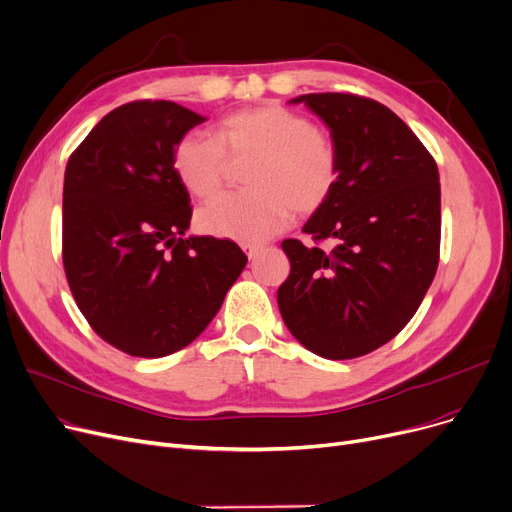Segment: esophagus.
Instances as JSON below:
<instances>
[{
    "mask_svg": "<svg viewBox=\"0 0 512 512\" xmlns=\"http://www.w3.org/2000/svg\"><path fill=\"white\" fill-rule=\"evenodd\" d=\"M261 249H263L261 245H242V251L247 253V257H249V259H255V257L259 255V251H261Z\"/></svg>",
    "mask_w": 512,
    "mask_h": 512,
    "instance_id": "1",
    "label": "esophagus"
}]
</instances>
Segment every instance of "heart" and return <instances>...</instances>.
<instances>
[{
	"label": "heart",
	"instance_id": "obj_1",
	"mask_svg": "<svg viewBox=\"0 0 512 512\" xmlns=\"http://www.w3.org/2000/svg\"><path fill=\"white\" fill-rule=\"evenodd\" d=\"M174 172L199 199L218 195L230 164H253L245 174L249 193L224 195L197 213L201 232L242 245L278 234L292 211L313 213L324 205L340 176L334 141L299 112L284 105H259L226 116L215 139L186 134L174 149Z\"/></svg>",
	"mask_w": 512,
	"mask_h": 512
}]
</instances>
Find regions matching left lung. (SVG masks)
<instances>
[{
	"label": "left lung",
	"mask_w": 512,
	"mask_h": 512,
	"mask_svg": "<svg viewBox=\"0 0 512 512\" xmlns=\"http://www.w3.org/2000/svg\"><path fill=\"white\" fill-rule=\"evenodd\" d=\"M330 128L340 176L305 234L286 238L290 274L278 307L290 334L324 359H355L392 340L419 309L440 259V176L434 157L386 105L351 93H309Z\"/></svg>",
	"instance_id": "obj_1"
}]
</instances>
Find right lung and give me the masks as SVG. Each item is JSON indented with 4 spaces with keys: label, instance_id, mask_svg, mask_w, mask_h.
Segmentation results:
<instances>
[{
    "label": "right lung",
    "instance_id": "add662e5",
    "mask_svg": "<svg viewBox=\"0 0 512 512\" xmlns=\"http://www.w3.org/2000/svg\"><path fill=\"white\" fill-rule=\"evenodd\" d=\"M201 122L174 101H132L101 118L68 159L66 278L91 328L132 357L191 344L247 265L232 240L184 236L193 209L172 157Z\"/></svg>",
    "mask_w": 512,
    "mask_h": 512
}]
</instances>
